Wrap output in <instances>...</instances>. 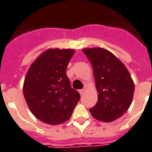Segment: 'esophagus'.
Segmentation results:
<instances>
[{
    "mask_svg": "<svg viewBox=\"0 0 152 152\" xmlns=\"http://www.w3.org/2000/svg\"><path fill=\"white\" fill-rule=\"evenodd\" d=\"M79 92H80V95H83V94H84L85 90H84V89H81V90H80V91H79Z\"/></svg>",
    "mask_w": 152,
    "mask_h": 152,
    "instance_id": "34e87169",
    "label": "esophagus"
}]
</instances>
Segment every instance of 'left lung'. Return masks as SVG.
Segmentation results:
<instances>
[{
    "label": "left lung",
    "instance_id": "obj_1",
    "mask_svg": "<svg viewBox=\"0 0 152 152\" xmlns=\"http://www.w3.org/2000/svg\"><path fill=\"white\" fill-rule=\"evenodd\" d=\"M93 66L97 102L90 112L94 118L109 123L119 119L129 108L134 83L129 71L118 58L104 48L83 50Z\"/></svg>",
    "mask_w": 152,
    "mask_h": 152
}]
</instances>
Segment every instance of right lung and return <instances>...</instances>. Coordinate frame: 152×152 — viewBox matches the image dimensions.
Masks as SVG:
<instances>
[{
  "label": "right lung",
  "instance_id": "right-lung-1",
  "mask_svg": "<svg viewBox=\"0 0 152 152\" xmlns=\"http://www.w3.org/2000/svg\"><path fill=\"white\" fill-rule=\"evenodd\" d=\"M73 49H48L30 65L23 84V94L37 119L58 125L70 119L80 101L79 92L71 87L66 68Z\"/></svg>",
  "mask_w": 152,
  "mask_h": 152
}]
</instances>
